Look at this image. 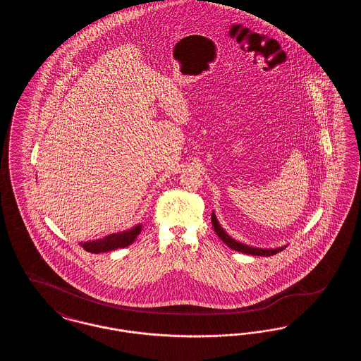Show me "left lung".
<instances>
[{
	"mask_svg": "<svg viewBox=\"0 0 361 361\" xmlns=\"http://www.w3.org/2000/svg\"><path fill=\"white\" fill-rule=\"evenodd\" d=\"M211 222H212V227L215 230V233L218 234V237L221 240H224V243L233 249V250H237L240 253H245V255H252V256H264V257H268V256H274L276 253L281 252L283 249H286V245L284 246H279V247H256V246H250V245H246L243 242L240 240H234L233 237H230L224 227L221 226V224L218 222L216 219V215L215 212L212 211V215H211Z\"/></svg>",
	"mask_w": 361,
	"mask_h": 361,
	"instance_id": "obj_1",
	"label": "left lung"
}]
</instances>
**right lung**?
<instances>
[{
  "mask_svg": "<svg viewBox=\"0 0 361 361\" xmlns=\"http://www.w3.org/2000/svg\"><path fill=\"white\" fill-rule=\"evenodd\" d=\"M140 231H142V224H137L128 230L112 233V234H108L99 240L80 242V245H81V247H84V250L86 252L96 253V255L105 253V252H111V250L121 249V247H126V246L131 245L133 242H135Z\"/></svg>",
  "mask_w": 361,
  "mask_h": 361,
  "instance_id": "obj_1",
  "label": "right lung"
}]
</instances>
